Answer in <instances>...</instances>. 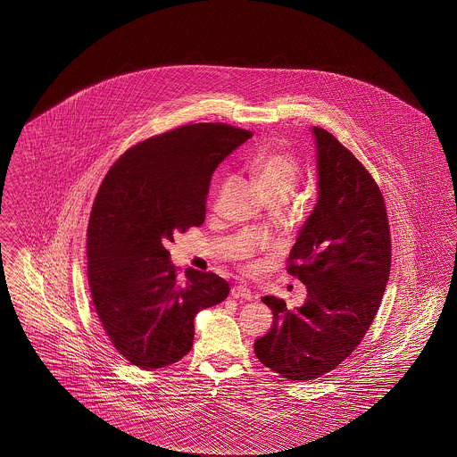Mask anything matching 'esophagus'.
Instances as JSON below:
<instances>
[{
	"mask_svg": "<svg viewBox=\"0 0 457 457\" xmlns=\"http://www.w3.org/2000/svg\"><path fill=\"white\" fill-rule=\"evenodd\" d=\"M231 296L237 298V300H252L253 298V293L250 287L246 286H233L231 287Z\"/></svg>",
	"mask_w": 457,
	"mask_h": 457,
	"instance_id": "esophagus-1",
	"label": "esophagus"
}]
</instances>
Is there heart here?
Instances as JSON below:
<instances>
[{
  "label": "heart",
  "instance_id": "obj_1",
  "mask_svg": "<svg viewBox=\"0 0 457 457\" xmlns=\"http://www.w3.org/2000/svg\"><path fill=\"white\" fill-rule=\"evenodd\" d=\"M250 171L263 195L283 194L289 196L302 176V166L293 154L262 149L250 161Z\"/></svg>",
  "mask_w": 457,
  "mask_h": 457
}]
</instances>
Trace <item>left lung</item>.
I'll return each instance as SVG.
<instances>
[{
  "instance_id": "left-lung-1",
  "label": "left lung",
  "mask_w": 457,
  "mask_h": 457,
  "mask_svg": "<svg viewBox=\"0 0 457 457\" xmlns=\"http://www.w3.org/2000/svg\"><path fill=\"white\" fill-rule=\"evenodd\" d=\"M312 135L317 202L287 267L308 296L295 310L263 296L274 324L255 341L262 363L289 380H313L348 358L371 326L391 272L389 222L377 183L334 135L319 127Z\"/></svg>"
}]
</instances>
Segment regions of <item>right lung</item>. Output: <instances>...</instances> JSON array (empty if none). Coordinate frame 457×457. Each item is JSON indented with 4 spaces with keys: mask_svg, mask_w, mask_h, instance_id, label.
Listing matches in <instances>:
<instances>
[{
    "mask_svg": "<svg viewBox=\"0 0 457 457\" xmlns=\"http://www.w3.org/2000/svg\"><path fill=\"white\" fill-rule=\"evenodd\" d=\"M250 137L222 123L187 125L137 144L106 174L88 220V286L109 341L131 365L181 360L196 313L229 295L214 272L188 267L179 279L166 246L204 224L212 173Z\"/></svg>",
    "mask_w": 457,
    "mask_h": 457,
    "instance_id": "right-lung-1",
    "label": "right lung"
}]
</instances>
